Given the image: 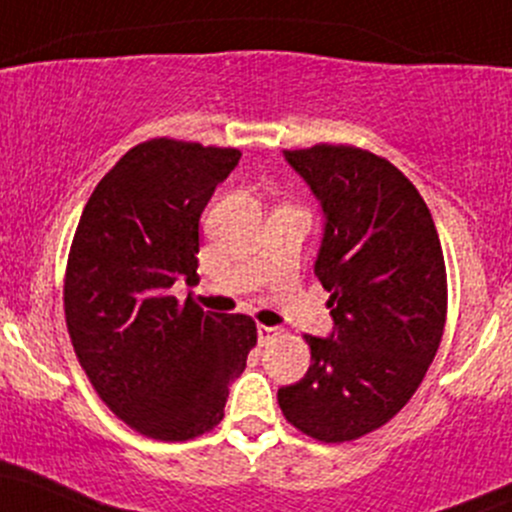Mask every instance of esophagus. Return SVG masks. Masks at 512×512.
I'll return each instance as SVG.
<instances>
[{
	"label": "esophagus",
	"instance_id": "obj_1",
	"mask_svg": "<svg viewBox=\"0 0 512 512\" xmlns=\"http://www.w3.org/2000/svg\"><path fill=\"white\" fill-rule=\"evenodd\" d=\"M277 335H279L277 328H269V325H257V340H260V345H267V342H272Z\"/></svg>",
	"mask_w": 512,
	"mask_h": 512
}]
</instances>
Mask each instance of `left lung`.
<instances>
[{
	"label": "left lung",
	"mask_w": 512,
	"mask_h": 512,
	"mask_svg": "<svg viewBox=\"0 0 512 512\" xmlns=\"http://www.w3.org/2000/svg\"><path fill=\"white\" fill-rule=\"evenodd\" d=\"M284 157L323 206L316 277L335 330L303 335L311 367L277 398L296 430L340 445L389 423L418 391L445 333V257L428 204L386 157L328 143Z\"/></svg>",
	"instance_id": "left-lung-1"
}]
</instances>
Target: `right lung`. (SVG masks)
I'll list each match as a JSON object with an SVG mask.
<instances>
[{
  "label": "right lung",
  "instance_id": "obj_1",
  "mask_svg": "<svg viewBox=\"0 0 512 512\" xmlns=\"http://www.w3.org/2000/svg\"><path fill=\"white\" fill-rule=\"evenodd\" d=\"M240 150L153 138L128 150L84 206L65 269V320L101 401L128 428L162 442L223 420L257 325L211 313L172 284L196 279L199 218Z\"/></svg>",
  "mask_w": 512,
  "mask_h": 512
}]
</instances>
